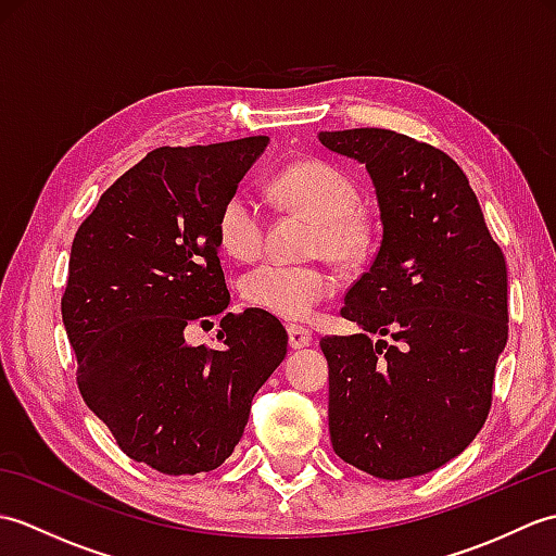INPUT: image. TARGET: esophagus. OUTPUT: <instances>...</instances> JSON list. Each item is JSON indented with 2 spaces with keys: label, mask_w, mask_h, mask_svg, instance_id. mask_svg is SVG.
<instances>
[{
  "label": "esophagus",
  "mask_w": 556,
  "mask_h": 556,
  "mask_svg": "<svg viewBox=\"0 0 556 556\" xmlns=\"http://www.w3.org/2000/svg\"><path fill=\"white\" fill-rule=\"evenodd\" d=\"M287 332H289V346H291V349L311 346V341H313V332H311V329H305V327H301V325H289Z\"/></svg>",
  "instance_id": "34e87169"
}]
</instances>
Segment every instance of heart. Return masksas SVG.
I'll list each match as a JSON object with an SVG mask.
<instances>
[{"mask_svg": "<svg viewBox=\"0 0 556 556\" xmlns=\"http://www.w3.org/2000/svg\"><path fill=\"white\" fill-rule=\"evenodd\" d=\"M275 191L320 219L317 248L339 260H358L370 245V227L358 212L356 181L325 160L293 162L275 176ZM265 210L245 191L224 198L217 212V239L236 260H255L265 248ZM243 299L287 320H303L317 303L337 291V277L323 265H291L269 260L243 277Z\"/></svg>", "mask_w": 556, "mask_h": 556, "instance_id": "heart-1", "label": "heart"}]
</instances>
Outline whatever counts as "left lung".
<instances>
[{"label":"left lung","instance_id":"8db88e82","mask_svg":"<svg viewBox=\"0 0 556 556\" xmlns=\"http://www.w3.org/2000/svg\"><path fill=\"white\" fill-rule=\"evenodd\" d=\"M317 138L365 164L382 222L380 251L341 308L365 334L320 341L332 446L382 480L430 473L488 420L509 339L502 248L446 152L387 128Z\"/></svg>","mask_w":556,"mask_h":556}]
</instances>
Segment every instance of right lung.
I'll return each mask as SVG.
<instances>
[{"label": "right lung", "instance_id": "add662e5", "mask_svg": "<svg viewBox=\"0 0 556 556\" xmlns=\"http://www.w3.org/2000/svg\"><path fill=\"white\" fill-rule=\"evenodd\" d=\"M267 143L148 152L71 245L62 317L83 401L128 458L164 476L222 466L287 356V329L260 308L224 315L217 349L186 341L188 327L227 311L217 212Z\"/></svg>", "mask_w": 556, "mask_h": 556}]
</instances>
